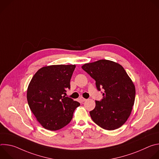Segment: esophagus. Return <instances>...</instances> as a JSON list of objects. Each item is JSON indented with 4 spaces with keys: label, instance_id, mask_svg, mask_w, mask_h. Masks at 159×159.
<instances>
[{
    "label": "esophagus",
    "instance_id": "obj_1",
    "mask_svg": "<svg viewBox=\"0 0 159 159\" xmlns=\"http://www.w3.org/2000/svg\"><path fill=\"white\" fill-rule=\"evenodd\" d=\"M79 100H80L81 102H84L85 101H86V99H85V98H82V97H80V98H79Z\"/></svg>",
    "mask_w": 159,
    "mask_h": 159
}]
</instances>
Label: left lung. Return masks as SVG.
<instances>
[{"label":"left lung","mask_w":159,"mask_h":159,"mask_svg":"<svg viewBox=\"0 0 159 159\" xmlns=\"http://www.w3.org/2000/svg\"><path fill=\"white\" fill-rule=\"evenodd\" d=\"M82 69L96 80L97 89L104 90L101 101L90 111L93 121L102 128L114 130L129 118L135 98L134 85L124 68L118 63L100 60L85 63Z\"/></svg>","instance_id":"1"}]
</instances>
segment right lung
<instances>
[{"label": "right lung", "instance_id": "right-lung-1", "mask_svg": "<svg viewBox=\"0 0 159 159\" xmlns=\"http://www.w3.org/2000/svg\"><path fill=\"white\" fill-rule=\"evenodd\" d=\"M75 65L42 67L33 77L27 100L33 115L45 129L56 131L69 124L80 103L66 97Z\"/></svg>", "mask_w": 159, "mask_h": 159}]
</instances>
